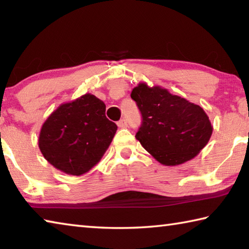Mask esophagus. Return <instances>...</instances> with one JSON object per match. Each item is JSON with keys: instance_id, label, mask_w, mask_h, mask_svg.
<instances>
[{"instance_id": "34e87169", "label": "esophagus", "mask_w": 249, "mask_h": 249, "mask_svg": "<svg viewBox=\"0 0 249 249\" xmlns=\"http://www.w3.org/2000/svg\"><path fill=\"white\" fill-rule=\"evenodd\" d=\"M117 126H119V127H121V128L126 127V126H127V121H126L125 119H122L121 121L117 122Z\"/></svg>"}]
</instances>
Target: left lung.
<instances>
[{"instance_id":"8db88e82","label":"left lung","mask_w":249,"mask_h":249,"mask_svg":"<svg viewBox=\"0 0 249 249\" xmlns=\"http://www.w3.org/2000/svg\"><path fill=\"white\" fill-rule=\"evenodd\" d=\"M130 98L142 117L135 137L161 165L189 161L209 142L213 126L200 105L145 82L134 88Z\"/></svg>"}]
</instances>
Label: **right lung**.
Here are the masks:
<instances>
[{
	"label": "right lung",
	"instance_id": "1",
	"mask_svg": "<svg viewBox=\"0 0 249 249\" xmlns=\"http://www.w3.org/2000/svg\"><path fill=\"white\" fill-rule=\"evenodd\" d=\"M105 116V104L86 93L59 105L41 126L38 146L45 159L58 170L82 176L103 157L116 133Z\"/></svg>",
	"mask_w": 249,
	"mask_h": 249
}]
</instances>
